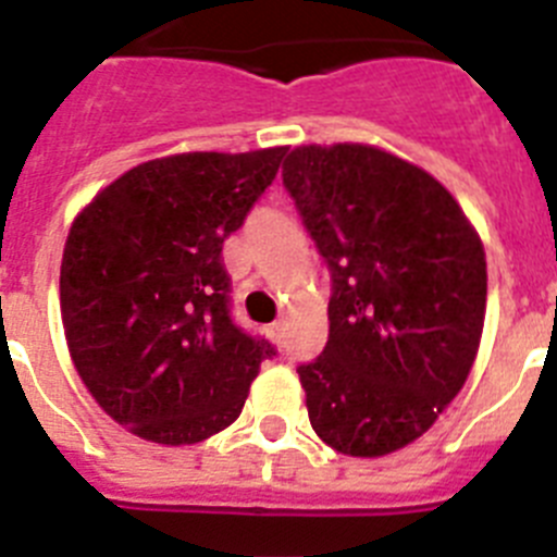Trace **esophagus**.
Segmentation results:
<instances>
[{"label":"esophagus","instance_id":"34e87169","mask_svg":"<svg viewBox=\"0 0 557 557\" xmlns=\"http://www.w3.org/2000/svg\"><path fill=\"white\" fill-rule=\"evenodd\" d=\"M267 332H269V337H272L274 343L283 341V324H280V321H274V324H269Z\"/></svg>","mask_w":557,"mask_h":557}]
</instances>
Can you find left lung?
Instances as JSON below:
<instances>
[{
  "label": "left lung",
  "mask_w": 557,
  "mask_h": 557,
  "mask_svg": "<svg viewBox=\"0 0 557 557\" xmlns=\"http://www.w3.org/2000/svg\"><path fill=\"white\" fill-rule=\"evenodd\" d=\"M283 184L332 272L330 337L299 366L310 425L343 456L423 436L459 396L486 315V252L456 197L376 145H299Z\"/></svg>",
  "instance_id": "left-lung-1"
}]
</instances>
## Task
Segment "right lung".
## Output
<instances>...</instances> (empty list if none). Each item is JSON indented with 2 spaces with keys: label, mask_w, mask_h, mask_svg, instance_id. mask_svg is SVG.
I'll return each instance as SVG.
<instances>
[{
  "label": "right lung",
  "mask_w": 557,
  "mask_h": 557,
  "mask_svg": "<svg viewBox=\"0 0 557 557\" xmlns=\"http://www.w3.org/2000/svg\"><path fill=\"white\" fill-rule=\"evenodd\" d=\"M285 145L150 159L67 231L60 310L98 407L139 440L195 445L242 414L269 343L227 315L222 242L274 181Z\"/></svg>",
  "instance_id": "add662e5"
}]
</instances>
